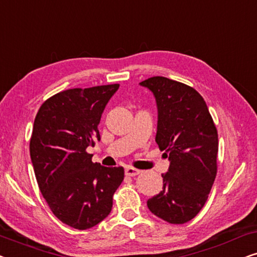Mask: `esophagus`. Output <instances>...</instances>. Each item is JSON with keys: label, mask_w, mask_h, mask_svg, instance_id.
<instances>
[{"label": "esophagus", "mask_w": 257, "mask_h": 257, "mask_svg": "<svg viewBox=\"0 0 257 257\" xmlns=\"http://www.w3.org/2000/svg\"><path fill=\"white\" fill-rule=\"evenodd\" d=\"M142 173V171L137 170V168H133V167H127L125 170V174L127 175V177H136V175H138Z\"/></svg>", "instance_id": "obj_1"}]
</instances>
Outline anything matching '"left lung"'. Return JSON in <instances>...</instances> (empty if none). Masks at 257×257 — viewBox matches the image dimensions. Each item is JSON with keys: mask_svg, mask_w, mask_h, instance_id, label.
<instances>
[{"mask_svg": "<svg viewBox=\"0 0 257 257\" xmlns=\"http://www.w3.org/2000/svg\"><path fill=\"white\" fill-rule=\"evenodd\" d=\"M157 100L156 142L171 161L163 191L147 201L154 215L182 224L198 215L217 172V131L206 101L184 83L154 76L140 83Z\"/></svg>", "mask_w": 257, "mask_h": 257, "instance_id": "1", "label": "left lung"}]
</instances>
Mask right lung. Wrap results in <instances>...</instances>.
I'll return each mask as SVG.
<instances>
[{
	"mask_svg": "<svg viewBox=\"0 0 257 257\" xmlns=\"http://www.w3.org/2000/svg\"><path fill=\"white\" fill-rule=\"evenodd\" d=\"M118 87L62 91L41 105L34 121L30 157L38 187L54 215L79 230L110 214L124 180V168L100 166L86 152L100 139L101 113Z\"/></svg>",
	"mask_w": 257,
	"mask_h": 257,
	"instance_id": "right-lung-1",
	"label": "right lung"
}]
</instances>
